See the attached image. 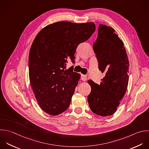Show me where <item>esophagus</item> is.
I'll return each instance as SVG.
<instances>
[{"label":"esophagus","mask_w":149,"mask_h":149,"mask_svg":"<svg viewBox=\"0 0 149 149\" xmlns=\"http://www.w3.org/2000/svg\"><path fill=\"white\" fill-rule=\"evenodd\" d=\"M87 79V77L86 75L84 74H81V80L83 81H86Z\"/></svg>","instance_id":"34e87169"}]
</instances>
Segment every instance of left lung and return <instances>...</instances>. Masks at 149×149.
I'll return each mask as SVG.
<instances>
[{"label":"left lung","instance_id":"left-lung-1","mask_svg":"<svg viewBox=\"0 0 149 149\" xmlns=\"http://www.w3.org/2000/svg\"><path fill=\"white\" fill-rule=\"evenodd\" d=\"M93 50L98 69L105 73L100 84L89 80L91 90L87 100L93 113L102 116L113 115L124 96L129 80V61L123 42L111 27L100 24Z\"/></svg>","mask_w":149,"mask_h":149}]
</instances>
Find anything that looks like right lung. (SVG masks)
Here are the masks:
<instances>
[{
  "instance_id": "1",
  "label": "right lung",
  "mask_w": 149,
  "mask_h": 149,
  "mask_svg": "<svg viewBox=\"0 0 149 149\" xmlns=\"http://www.w3.org/2000/svg\"><path fill=\"white\" fill-rule=\"evenodd\" d=\"M95 30L93 23L76 24L59 22L42 29L36 37L29 58L30 83L42 109L51 115L65 111L80 74L68 61L74 63L77 46L88 40Z\"/></svg>"
}]
</instances>
